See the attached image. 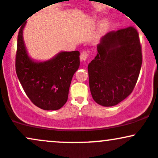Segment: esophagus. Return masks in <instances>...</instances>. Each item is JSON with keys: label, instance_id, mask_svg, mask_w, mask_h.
<instances>
[{"label": "esophagus", "instance_id": "obj_1", "mask_svg": "<svg viewBox=\"0 0 158 158\" xmlns=\"http://www.w3.org/2000/svg\"><path fill=\"white\" fill-rule=\"evenodd\" d=\"M88 52L86 50H84L81 52V55H80V60L81 61H85L88 58Z\"/></svg>", "mask_w": 158, "mask_h": 158}]
</instances>
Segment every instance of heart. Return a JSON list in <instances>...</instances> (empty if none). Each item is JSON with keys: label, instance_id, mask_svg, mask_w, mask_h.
<instances>
[{"label": "heart", "instance_id": "1", "mask_svg": "<svg viewBox=\"0 0 158 158\" xmlns=\"http://www.w3.org/2000/svg\"><path fill=\"white\" fill-rule=\"evenodd\" d=\"M106 29V22H102L99 24V32H102L105 31V30Z\"/></svg>", "mask_w": 158, "mask_h": 158}]
</instances>
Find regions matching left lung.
<instances>
[{
  "label": "left lung",
  "mask_w": 158,
  "mask_h": 158,
  "mask_svg": "<svg viewBox=\"0 0 158 158\" xmlns=\"http://www.w3.org/2000/svg\"><path fill=\"white\" fill-rule=\"evenodd\" d=\"M137 30L128 27L108 32L97 45V54L88 64L92 97L102 106H114L131 94L142 65Z\"/></svg>",
  "instance_id": "8db88e82"
}]
</instances>
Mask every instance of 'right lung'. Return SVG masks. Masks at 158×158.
I'll list each match as a JSON object with an SVG mask.
<instances>
[{
	"instance_id": "add662e5",
	"label": "right lung",
	"mask_w": 158,
	"mask_h": 158,
	"mask_svg": "<svg viewBox=\"0 0 158 158\" xmlns=\"http://www.w3.org/2000/svg\"><path fill=\"white\" fill-rule=\"evenodd\" d=\"M18 35L15 70L25 94L35 106L54 110L66 103L73 74L79 68V51L61 52L44 62H35L28 56L23 40V29Z\"/></svg>"
}]
</instances>
